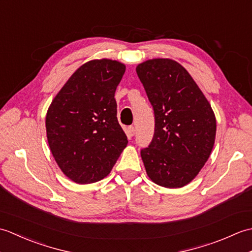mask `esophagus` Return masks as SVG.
<instances>
[{
  "label": "esophagus",
  "mask_w": 252,
  "mask_h": 252,
  "mask_svg": "<svg viewBox=\"0 0 252 252\" xmlns=\"http://www.w3.org/2000/svg\"><path fill=\"white\" fill-rule=\"evenodd\" d=\"M126 134H127V136H129V137H132L133 135H134V134H135V129H134V126H127V129H126Z\"/></svg>",
  "instance_id": "obj_1"
}]
</instances>
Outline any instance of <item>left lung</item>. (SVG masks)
<instances>
[{
  "mask_svg": "<svg viewBox=\"0 0 252 252\" xmlns=\"http://www.w3.org/2000/svg\"><path fill=\"white\" fill-rule=\"evenodd\" d=\"M155 114V133L141 151L154 183L179 189L196 178L215 145L217 121L211 105L186 69L169 58L136 67Z\"/></svg>",
  "mask_w": 252,
  "mask_h": 252,
  "instance_id": "1",
  "label": "left lung"
}]
</instances>
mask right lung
Here are the masks:
<instances>
[{
  "label": "right lung",
  "mask_w": 252,
  "mask_h": 252,
  "mask_svg": "<svg viewBox=\"0 0 252 252\" xmlns=\"http://www.w3.org/2000/svg\"><path fill=\"white\" fill-rule=\"evenodd\" d=\"M120 62L94 60L78 68L53 99L45 118L47 142L58 167L78 184L110 173L127 138L117 119Z\"/></svg>",
  "instance_id": "right-lung-1"
}]
</instances>
